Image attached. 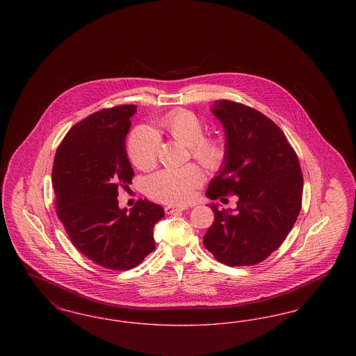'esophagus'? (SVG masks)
I'll list each match as a JSON object with an SVG mask.
<instances>
[{"instance_id": "1", "label": "esophagus", "mask_w": 356, "mask_h": 356, "mask_svg": "<svg viewBox=\"0 0 356 356\" xmlns=\"http://www.w3.org/2000/svg\"><path fill=\"white\" fill-rule=\"evenodd\" d=\"M186 207L184 205H167L164 209H165V213L167 215H173L176 212H180V211H184Z\"/></svg>"}]
</instances>
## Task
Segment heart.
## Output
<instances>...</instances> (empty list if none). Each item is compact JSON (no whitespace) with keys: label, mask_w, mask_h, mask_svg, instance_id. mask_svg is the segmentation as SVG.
I'll list each match as a JSON object with an SVG mask.
<instances>
[{"label":"heart","mask_w":356,"mask_h":356,"mask_svg":"<svg viewBox=\"0 0 356 356\" xmlns=\"http://www.w3.org/2000/svg\"><path fill=\"white\" fill-rule=\"evenodd\" d=\"M153 131L167 134L188 145L192 157L207 170H218L225 159V147L220 138L203 136L202 121L186 109L172 111L156 120ZM127 147L134 165L138 170H148L154 167L157 137L152 131L144 127L137 128L129 136ZM202 180L203 172L195 164L159 170L148 179L147 192L152 199L163 203L184 204L192 199Z\"/></svg>","instance_id":"obj_1"}]
</instances>
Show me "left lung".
<instances>
[{
	"label": "left lung",
	"mask_w": 356,
	"mask_h": 356,
	"mask_svg": "<svg viewBox=\"0 0 356 356\" xmlns=\"http://www.w3.org/2000/svg\"><path fill=\"white\" fill-rule=\"evenodd\" d=\"M225 134V159L207 196L235 193V209L209 204L215 221L205 248L222 264L252 266L286 240L302 208L303 175L283 131L259 111L219 100L211 108Z\"/></svg>",
	"instance_id": "1"
}]
</instances>
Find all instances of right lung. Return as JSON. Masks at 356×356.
<instances>
[{
  "mask_svg": "<svg viewBox=\"0 0 356 356\" xmlns=\"http://www.w3.org/2000/svg\"><path fill=\"white\" fill-rule=\"evenodd\" d=\"M135 113L136 105H119L77 122L57 148L51 170L57 216L70 241L93 263L118 271L152 252L154 224L164 218L163 207L147 199L129 212L119 207V186L135 175L125 149Z\"/></svg>",
  "mask_w": 356,
  "mask_h": 356,
  "instance_id": "1",
  "label": "right lung"
}]
</instances>
